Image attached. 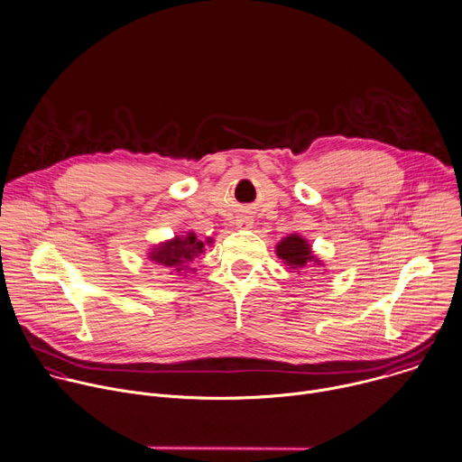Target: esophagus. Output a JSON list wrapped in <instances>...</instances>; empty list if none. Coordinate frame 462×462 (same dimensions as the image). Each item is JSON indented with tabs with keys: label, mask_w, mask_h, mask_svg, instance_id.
I'll return each instance as SVG.
<instances>
[{
	"label": "esophagus",
	"mask_w": 462,
	"mask_h": 462,
	"mask_svg": "<svg viewBox=\"0 0 462 462\" xmlns=\"http://www.w3.org/2000/svg\"><path fill=\"white\" fill-rule=\"evenodd\" d=\"M237 226H239V228H250V226H252V219H250L248 216H241V217L237 219Z\"/></svg>",
	"instance_id": "34e87169"
}]
</instances>
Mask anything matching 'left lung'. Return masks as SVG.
<instances>
[{
  "instance_id": "obj_1",
  "label": "left lung",
  "mask_w": 462,
  "mask_h": 462,
  "mask_svg": "<svg viewBox=\"0 0 462 462\" xmlns=\"http://www.w3.org/2000/svg\"><path fill=\"white\" fill-rule=\"evenodd\" d=\"M276 254L280 259L285 261V265L294 269V271H303L310 265L319 267L321 261L312 254L310 245L307 243V239H303L298 234H291L287 237H283L278 245H276Z\"/></svg>"
}]
</instances>
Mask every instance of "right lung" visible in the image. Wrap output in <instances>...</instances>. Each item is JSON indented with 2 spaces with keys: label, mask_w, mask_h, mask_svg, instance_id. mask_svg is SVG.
<instances>
[{
  "label": "right lung",
  "mask_w": 462,
  "mask_h": 462,
  "mask_svg": "<svg viewBox=\"0 0 462 462\" xmlns=\"http://www.w3.org/2000/svg\"><path fill=\"white\" fill-rule=\"evenodd\" d=\"M203 252L205 243L197 239L193 232H188L186 236H175L173 239L153 246L148 257L157 265L168 267L173 273H184L188 271V263Z\"/></svg>",
  "instance_id": "right-lung-1"
}]
</instances>
